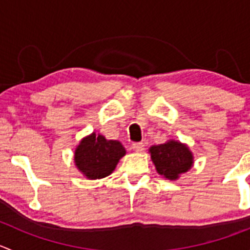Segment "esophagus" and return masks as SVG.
Here are the masks:
<instances>
[{"mask_svg": "<svg viewBox=\"0 0 250 250\" xmlns=\"http://www.w3.org/2000/svg\"><path fill=\"white\" fill-rule=\"evenodd\" d=\"M132 149L135 152H142L144 150V144L143 143H134V144H132Z\"/></svg>", "mask_w": 250, "mask_h": 250, "instance_id": "obj_1", "label": "esophagus"}]
</instances>
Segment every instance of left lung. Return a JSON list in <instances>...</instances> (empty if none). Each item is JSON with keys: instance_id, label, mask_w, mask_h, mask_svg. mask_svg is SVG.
Masks as SVG:
<instances>
[{"instance_id": "obj_1", "label": "left lung", "mask_w": 250, "mask_h": 250, "mask_svg": "<svg viewBox=\"0 0 250 250\" xmlns=\"http://www.w3.org/2000/svg\"><path fill=\"white\" fill-rule=\"evenodd\" d=\"M149 154L156 172L164 178L176 181L189 171L194 164V156L187 144L169 139L164 144L152 145Z\"/></svg>"}]
</instances>
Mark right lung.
Instances as JSON below:
<instances>
[{"mask_svg":"<svg viewBox=\"0 0 250 250\" xmlns=\"http://www.w3.org/2000/svg\"><path fill=\"white\" fill-rule=\"evenodd\" d=\"M125 155L118 140H108L93 132L79 142L74 150V164L88 179H101L110 176Z\"/></svg>","mask_w":250,"mask_h":250,"instance_id":"1","label":"right lung"}]
</instances>
